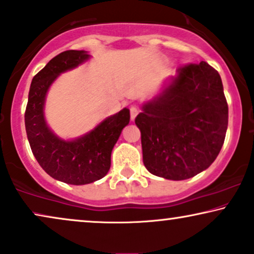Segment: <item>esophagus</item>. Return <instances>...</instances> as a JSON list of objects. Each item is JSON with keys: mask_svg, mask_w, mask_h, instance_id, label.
Returning a JSON list of instances; mask_svg holds the SVG:
<instances>
[{"mask_svg": "<svg viewBox=\"0 0 254 254\" xmlns=\"http://www.w3.org/2000/svg\"><path fill=\"white\" fill-rule=\"evenodd\" d=\"M129 111H130V120L134 121V120H135L136 115H137V108L136 107H130Z\"/></svg>", "mask_w": 254, "mask_h": 254, "instance_id": "1", "label": "esophagus"}]
</instances>
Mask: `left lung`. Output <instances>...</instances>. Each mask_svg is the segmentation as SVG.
<instances>
[{
    "label": "left lung",
    "mask_w": 254,
    "mask_h": 254,
    "mask_svg": "<svg viewBox=\"0 0 254 254\" xmlns=\"http://www.w3.org/2000/svg\"><path fill=\"white\" fill-rule=\"evenodd\" d=\"M141 109L135 124L149 173L185 180L213 164L228 124L223 82L214 68L205 61L178 68Z\"/></svg>",
    "instance_id": "obj_1"
}]
</instances>
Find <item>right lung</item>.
I'll return each mask as SVG.
<instances>
[{
  "label": "right lung",
  "instance_id": "obj_1",
  "mask_svg": "<svg viewBox=\"0 0 254 254\" xmlns=\"http://www.w3.org/2000/svg\"><path fill=\"white\" fill-rule=\"evenodd\" d=\"M90 59L86 51H67L52 59L33 77L24 114L31 152L47 174L69 185H87L102 179L111 168L113 147L129 124V109L106 118L92 130L64 140L49 128L45 117L47 93L62 73Z\"/></svg>",
  "mask_w": 254,
  "mask_h": 254
}]
</instances>
